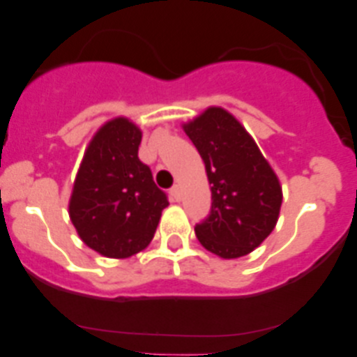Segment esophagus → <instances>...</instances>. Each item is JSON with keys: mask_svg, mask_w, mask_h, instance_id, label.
Segmentation results:
<instances>
[{"mask_svg": "<svg viewBox=\"0 0 357 357\" xmlns=\"http://www.w3.org/2000/svg\"><path fill=\"white\" fill-rule=\"evenodd\" d=\"M171 197H172V200H176V202L181 200V188H179L178 185H174L171 188Z\"/></svg>", "mask_w": 357, "mask_h": 357, "instance_id": "1", "label": "esophagus"}]
</instances>
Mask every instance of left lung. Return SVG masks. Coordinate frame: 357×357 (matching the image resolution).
<instances>
[{
  "label": "left lung",
  "mask_w": 357,
  "mask_h": 357,
  "mask_svg": "<svg viewBox=\"0 0 357 357\" xmlns=\"http://www.w3.org/2000/svg\"><path fill=\"white\" fill-rule=\"evenodd\" d=\"M205 164L211 212L195 226L199 242L222 259L250 254L275 229L282 186L271 165L229 112L211 107L183 126Z\"/></svg>",
  "instance_id": "left-lung-1"
}]
</instances>
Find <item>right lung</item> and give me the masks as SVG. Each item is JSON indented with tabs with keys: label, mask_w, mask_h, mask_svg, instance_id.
<instances>
[{
	"label": "right lung",
	"mask_w": 357,
	"mask_h": 357,
	"mask_svg": "<svg viewBox=\"0 0 357 357\" xmlns=\"http://www.w3.org/2000/svg\"><path fill=\"white\" fill-rule=\"evenodd\" d=\"M142 131L126 117L109 121L86 149L68 214L89 248L112 259L138 254L150 242L167 195L138 157Z\"/></svg>",
	"instance_id": "obj_1"
}]
</instances>
